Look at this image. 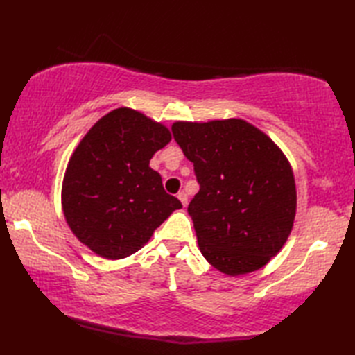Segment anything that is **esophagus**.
Wrapping results in <instances>:
<instances>
[{
  "label": "esophagus",
  "mask_w": 355,
  "mask_h": 355,
  "mask_svg": "<svg viewBox=\"0 0 355 355\" xmlns=\"http://www.w3.org/2000/svg\"><path fill=\"white\" fill-rule=\"evenodd\" d=\"M178 199H179L180 202H182L184 207L188 204V196H187L185 191H179V193H178Z\"/></svg>",
  "instance_id": "1"
}]
</instances>
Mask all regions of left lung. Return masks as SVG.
<instances>
[{"label":"left lung","instance_id":"left-lung-1","mask_svg":"<svg viewBox=\"0 0 355 355\" xmlns=\"http://www.w3.org/2000/svg\"><path fill=\"white\" fill-rule=\"evenodd\" d=\"M171 132L200 185L188 205L200 252L227 276L262 268L285 245L297 207L284 151L236 118L178 121Z\"/></svg>","mask_w":355,"mask_h":355}]
</instances>
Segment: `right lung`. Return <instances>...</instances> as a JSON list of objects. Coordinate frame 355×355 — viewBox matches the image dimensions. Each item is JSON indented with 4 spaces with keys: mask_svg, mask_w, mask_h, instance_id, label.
<instances>
[{
    "mask_svg": "<svg viewBox=\"0 0 355 355\" xmlns=\"http://www.w3.org/2000/svg\"><path fill=\"white\" fill-rule=\"evenodd\" d=\"M170 141L164 124L127 107L107 113L87 132L61 191L64 218L79 242L104 259H124L182 208L150 168V159Z\"/></svg>",
    "mask_w": 355,
    "mask_h": 355,
    "instance_id": "right-lung-1",
    "label": "right lung"
}]
</instances>
